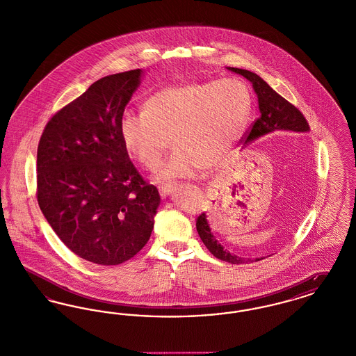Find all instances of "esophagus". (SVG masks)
Listing matches in <instances>:
<instances>
[{"label": "esophagus", "instance_id": "obj_1", "mask_svg": "<svg viewBox=\"0 0 356 356\" xmlns=\"http://www.w3.org/2000/svg\"><path fill=\"white\" fill-rule=\"evenodd\" d=\"M173 188H175V184H172V183H167V184L159 186V191H160L161 196H168V195H170V193H172Z\"/></svg>", "mask_w": 356, "mask_h": 356}]
</instances>
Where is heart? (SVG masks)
<instances>
[{"label": "heart", "instance_id": "heart-1", "mask_svg": "<svg viewBox=\"0 0 356 356\" xmlns=\"http://www.w3.org/2000/svg\"><path fill=\"white\" fill-rule=\"evenodd\" d=\"M251 108L248 88L235 77L175 85L149 96L143 112H125L120 136L125 149L149 170L161 165L172 138L176 149L157 179H193L229 157Z\"/></svg>", "mask_w": 356, "mask_h": 356}]
</instances>
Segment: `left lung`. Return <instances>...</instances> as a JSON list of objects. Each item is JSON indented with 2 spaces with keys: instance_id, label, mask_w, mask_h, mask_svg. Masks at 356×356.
<instances>
[{
  "instance_id": "8db88e82",
  "label": "left lung",
  "mask_w": 356,
  "mask_h": 356,
  "mask_svg": "<svg viewBox=\"0 0 356 356\" xmlns=\"http://www.w3.org/2000/svg\"><path fill=\"white\" fill-rule=\"evenodd\" d=\"M245 77L252 83L254 92L257 95V102L260 109V118L254 121L250 128V132L245 135V143H251L261 136L271 134L273 131H293V132H308L309 125L307 122L303 113L284 97L276 93L270 85L267 84L261 77H259L254 72L245 69L228 68ZM196 229L199 236L203 240L204 245L215 257L231 264H244L259 261L263 257H256L254 260L247 257H240L237 254H231L225 250L216 236L212 234L209 224L207 220V215L202 213L196 220Z\"/></svg>"
}]
</instances>
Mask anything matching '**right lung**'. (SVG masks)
<instances>
[{
    "label": "right lung",
    "mask_w": 356,
    "mask_h": 356,
    "mask_svg": "<svg viewBox=\"0 0 356 356\" xmlns=\"http://www.w3.org/2000/svg\"><path fill=\"white\" fill-rule=\"evenodd\" d=\"M143 70L105 76L51 118L37 148V202L73 254L118 266L149 240L160 204L129 159L120 120Z\"/></svg>",
    "instance_id": "1"
}]
</instances>
